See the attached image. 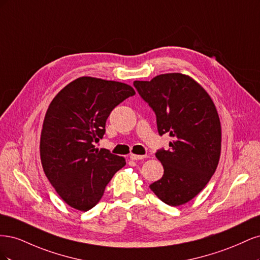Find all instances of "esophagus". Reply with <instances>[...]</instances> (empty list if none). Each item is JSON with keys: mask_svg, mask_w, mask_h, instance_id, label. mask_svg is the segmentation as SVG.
<instances>
[{"mask_svg": "<svg viewBox=\"0 0 260 260\" xmlns=\"http://www.w3.org/2000/svg\"><path fill=\"white\" fill-rule=\"evenodd\" d=\"M147 155H136V154H131L130 155V159L132 160H141V159H144L146 158Z\"/></svg>", "mask_w": 260, "mask_h": 260, "instance_id": "obj_1", "label": "esophagus"}]
</instances>
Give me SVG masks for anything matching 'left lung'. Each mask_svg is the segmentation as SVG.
Returning <instances> with one entry per match:
<instances>
[{
	"instance_id": "obj_1",
	"label": "left lung",
	"mask_w": 260,
	"mask_h": 260,
	"mask_svg": "<svg viewBox=\"0 0 260 260\" xmlns=\"http://www.w3.org/2000/svg\"><path fill=\"white\" fill-rule=\"evenodd\" d=\"M133 85L154 111L159 136L171 138L169 148L155 154L164 175L149 187L167 205H183L205 187L218 166L221 125L216 106L186 75L164 74Z\"/></svg>"
}]
</instances>
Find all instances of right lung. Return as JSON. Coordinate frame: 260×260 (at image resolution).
<instances>
[{"instance_id":"right-lung-1","label":"right lung","mask_w":260,"mask_h":260,"mask_svg":"<svg viewBox=\"0 0 260 260\" xmlns=\"http://www.w3.org/2000/svg\"><path fill=\"white\" fill-rule=\"evenodd\" d=\"M135 94L125 83L81 77L51 102L41 132V162L55 191L70 207L93 208L125 165L123 157L95 148L94 143L105 135L113 109Z\"/></svg>"}]
</instances>
